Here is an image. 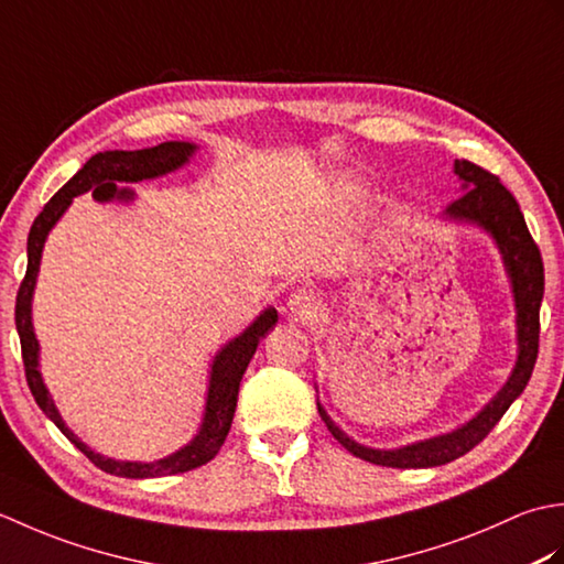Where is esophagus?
I'll return each mask as SVG.
<instances>
[{
	"mask_svg": "<svg viewBox=\"0 0 564 564\" xmlns=\"http://www.w3.org/2000/svg\"><path fill=\"white\" fill-rule=\"evenodd\" d=\"M289 313H291V317H295V319L310 322V319L319 317L322 310H319V303H317V297H315L313 293L295 291V293H291V297H289Z\"/></svg>",
	"mask_w": 564,
	"mask_h": 564,
	"instance_id": "esophagus-1",
	"label": "esophagus"
}]
</instances>
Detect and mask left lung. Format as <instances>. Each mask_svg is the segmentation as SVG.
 <instances>
[{
	"label": "left lung",
	"instance_id": "left-lung-1",
	"mask_svg": "<svg viewBox=\"0 0 564 564\" xmlns=\"http://www.w3.org/2000/svg\"><path fill=\"white\" fill-rule=\"evenodd\" d=\"M455 176L460 178L463 196L455 198L441 215L446 220L467 223L485 230L495 239V245L505 261V271L509 275L513 307H517V364L511 368V376L505 386L489 400L470 422L448 431V434L431 436L416 443H406L402 448H370L364 443L346 436L344 431L332 422L325 406L317 402V412L322 422L327 424L332 436L351 455L368 463L386 467H436L460 458L467 451H473L511 406V402L525 390L533 373L538 358V334H541V303L545 291L543 259L538 245L525 227L523 213L517 198L501 186L495 174H489L482 166L467 160H455Z\"/></svg>",
	"mask_w": 564,
	"mask_h": 564
}]
</instances>
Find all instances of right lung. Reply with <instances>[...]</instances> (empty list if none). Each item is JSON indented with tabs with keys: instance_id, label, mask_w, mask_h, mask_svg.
Instances as JSON below:
<instances>
[{
	"instance_id": "add662e5",
	"label": "right lung",
	"mask_w": 564,
	"mask_h": 564,
	"mask_svg": "<svg viewBox=\"0 0 564 564\" xmlns=\"http://www.w3.org/2000/svg\"><path fill=\"white\" fill-rule=\"evenodd\" d=\"M196 150L198 148L194 142L170 140V142H162L158 148L106 150V152L94 154V158L84 164L82 170L72 176L51 200L45 203V208L41 210L39 218L33 220L31 232H29V267L17 295V332L21 339V356H23V368H26L31 394L35 398V402H39L43 414L51 419V422L63 431V434L75 443V446L87 455L94 465L101 467L104 473L130 477V480L188 473L194 470V467L206 465L208 460L215 458V455H218L220 446L227 438V431L232 426L239 380H242L259 341L267 337L269 329H273L275 322H279V313H275V307H267L242 334H239V337L227 341L223 349L213 356L208 392H206V410H203V419L196 436L191 438L186 446H182L172 455H166V458L152 460V463L113 460V458H106V455L97 451H91L87 443H84L75 431L63 422L53 394L45 388L43 376H41V361H39L41 344L35 339L33 315H31L33 291H35V281H39L45 239L57 225V220L63 218L65 210L69 208L72 198L91 191V198L99 203H111V200L128 203L135 198V191L126 186L121 188L118 184H135V182H145V178H158L170 172H176L178 166H184L191 158H194Z\"/></svg>"
}]
</instances>
